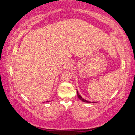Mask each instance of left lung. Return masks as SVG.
<instances>
[{"label":"left lung","instance_id":"8db88e82","mask_svg":"<svg viewBox=\"0 0 135 135\" xmlns=\"http://www.w3.org/2000/svg\"><path fill=\"white\" fill-rule=\"evenodd\" d=\"M76 92H77V96H78V98L80 99V100H81L82 101H83V102H86V103H91L90 102H89V101H88V100H85V99H84L82 97H81L80 95H79V94L78 93V91H76ZM92 103H93V102H92Z\"/></svg>","mask_w":135,"mask_h":135}]
</instances>
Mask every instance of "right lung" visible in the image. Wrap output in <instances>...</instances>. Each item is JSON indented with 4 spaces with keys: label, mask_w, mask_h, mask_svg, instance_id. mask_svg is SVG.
<instances>
[{
    "label": "right lung",
    "mask_w": 135,
    "mask_h": 135,
    "mask_svg": "<svg viewBox=\"0 0 135 135\" xmlns=\"http://www.w3.org/2000/svg\"><path fill=\"white\" fill-rule=\"evenodd\" d=\"M47 102H48V101H47Z\"/></svg>",
    "instance_id": "1"
}]
</instances>
